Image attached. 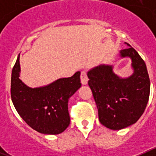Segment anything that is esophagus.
<instances>
[{
  "label": "esophagus",
  "instance_id": "1",
  "mask_svg": "<svg viewBox=\"0 0 156 156\" xmlns=\"http://www.w3.org/2000/svg\"><path fill=\"white\" fill-rule=\"evenodd\" d=\"M80 80H81V83L83 85H86L88 82V77L87 76V72L85 70L81 72L80 74Z\"/></svg>",
  "mask_w": 156,
  "mask_h": 156
}]
</instances>
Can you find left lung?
<instances>
[{
	"instance_id": "1",
	"label": "left lung",
	"mask_w": 156,
	"mask_h": 156,
	"mask_svg": "<svg viewBox=\"0 0 156 156\" xmlns=\"http://www.w3.org/2000/svg\"><path fill=\"white\" fill-rule=\"evenodd\" d=\"M119 51L121 58L131 59L133 73L122 78L113 72V66L100 65L87 72L98 110L99 121L108 129H121L133 124L144 112L150 94V80L144 60L134 48Z\"/></svg>"
}]
</instances>
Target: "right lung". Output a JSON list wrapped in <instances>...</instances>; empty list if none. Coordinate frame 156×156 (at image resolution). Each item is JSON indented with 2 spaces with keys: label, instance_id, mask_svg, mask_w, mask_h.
<instances>
[{
  "label": "right lung",
  "instance_id": "right-lung-1",
  "mask_svg": "<svg viewBox=\"0 0 156 156\" xmlns=\"http://www.w3.org/2000/svg\"><path fill=\"white\" fill-rule=\"evenodd\" d=\"M20 54L12 69L11 97L22 119L36 131L58 134L70 123L68 101L81 87L80 72L47 86L32 88L19 79Z\"/></svg>",
  "mask_w": 156,
  "mask_h": 156
}]
</instances>
